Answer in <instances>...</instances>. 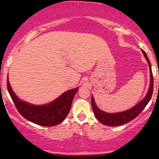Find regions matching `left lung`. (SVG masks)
<instances>
[{
  "instance_id": "left-lung-1",
  "label": "left lung",
  "mask_w": 159,
  "mask_h": 159,
  "mask_svg": "<svg viewBox=\"0 0 159 159\" xmlns=\"http://www.w3.org/2000/svg\"><path fill=\"white\" fill-rule=\"evenodd\" d=\"M142 52H143V55L145 57L147 63H148L149 72H150V84H149V87L147 95L140 102H138L132 108L118 113H107L100 110L96 105V102H95L94 98L92 96L91 104H92V107L95 116L97 118L98 121L101 122L104 125H109V126H118V125H121L129 123V122L134 120L140 114V112L143 110L144 107L147 106L151 97H152L153 91V76L152 68H151L150 62H149V60L146 52L143 50H142Z\"/></svg>"
}]
</instances>
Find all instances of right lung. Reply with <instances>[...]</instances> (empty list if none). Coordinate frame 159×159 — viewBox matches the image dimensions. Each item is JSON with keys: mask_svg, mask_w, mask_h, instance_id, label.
<instances>
[{"mask_svg": "<svg viewBox=\"0 0 159 159\" xmlns=\"http://www.w3.org/2000/svg\"><path fill=\"white\" fill-rule=\"evenodd\" d=\"M7 89L16 108L25 119L43 126H54L63 122L70 111L78 87L63 93L52 102L36 105L21 100L15 94L7 78Z\"/></svg>", "mask_w": 159, "mask_h": 159, "instance_id": "obj_1", "label": "right lung"}]
</instances>
